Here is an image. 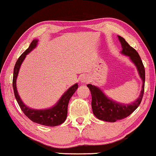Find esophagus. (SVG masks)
<instances>
[{
	"label": "esophagus",
	"instance_id": "obj_1",
	"mask_svg": "<svg viewBox=\"0 0 156 156\" xmlns=\"http://www.w3.org/2000/svg\"><path fill=\"white\" fill-rule=\"evenodd\" d=\"M89 81H90V80H89V78H84V79H83V80H82V82H84V83H87V82H89Z\"/></svg>",
	"mask_w": 156,
	"mask_h": 156
}]
</instances>
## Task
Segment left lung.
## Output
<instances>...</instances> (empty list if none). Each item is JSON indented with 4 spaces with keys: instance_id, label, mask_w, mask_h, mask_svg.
<instances>
[{
    "instance_id": "8db88e82",
    "label": "left lung",
    "mask_w": 156,
    "mask_h": 156,
    "mask_svg": "<svg viewBox=\"0 0 156 156\" xmlns=\"http://www.w3.org/2000/svg\"><path fill=\"white\" fill-rule=\"evenodd\" d=\"M118 37L123 48L121 52L129 56L137 67L138 73L143 80V86L140 97L136 101L131 104H121L108 99L98 87L87 84L92 98L91 107L94 114L100 120L108 122H115L131 115L140 105L144 97L145 88V68L139 55L135 49L129 45L124 38L121 36Z\"/></svg>"
}]
</instances>
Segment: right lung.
Wrapping results in <instances>:
<instances>
[{
    "instance_id": "right-lung-1",
    "label": "right lung",
    "mask_w": 156,
    "mask_h": 156,
    "mask_svg": "<svg viewBox=\"0 0 156 156\" xmlns=\"http://www.w3.org/2000/svg\"><path fill=\"white\" fill-rule=\"evenodd\" d=\"M37 40H33L30 45L22 55H20L14 67L13 77H12V87H13L15 97L20 106L21 110L24 113L27 118L30 119L33 122L39 123V124L47 126H56L65 122L67 115V106L70 98L75 92L78 88V84H76L70 87L66 92L64 94L57 104L52 108L44 110H35L33 108L27 107L21 101L19 97L16 87V79L20 69V65L24 60L26 55L34 49L37 45Z\"/></svg>"
}]
</instances>
